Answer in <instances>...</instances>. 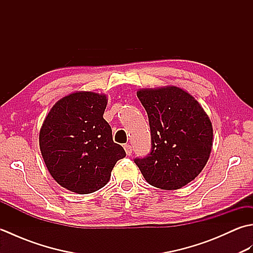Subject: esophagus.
I'll list each match as a JSON object with an SVG mask.
<instances>
[{
	"mask_svg": "<svg viewBox=\"0 0 253 253\" xmlns=\"http://www.w3.org/2000/svg\"><path fill=\"white\" fill-rule=\"evenodd\" d=\"M124 149H125V152L127 155H130L132 153V148L130 144H124Z\"/></svg>",
	"mask_w": 253,
	"mask_h": 253,
	"instance_id": "obj_1",
	"label": "esophagus"
}]
</instances>
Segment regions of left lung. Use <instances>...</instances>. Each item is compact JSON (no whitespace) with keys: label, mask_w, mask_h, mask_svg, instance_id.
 I'll use <instances>...</instances> for the list:
<instances>
[{"label":"left lung","mask_w":253,"mask_h":253,"mask_svg":"<svg viewBox=\"0 0 253 253\" xmlns=\"http://www.w3.org/2000/svg\"><path fill=\"white\" fill-rule=\"evenodd\" d=\"M147 111L151 152L135 163L150 185L164 190L186 186L201 173L213 144V127L200 103L176 85L140 89Z\"/></svg>","instance_id":"8db88e82"}]
</instances>
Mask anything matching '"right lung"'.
Wrapping results in <instances>:
<instances>
[{
	"label": "right lung",
	"instance_id": "1",
	"mask_svg": "<svg viewBox=\"0 0 253 253\" xmlns=\"http://www.w3.org/2000/svg\"><path fill=\"white\" fill-rule=\"evenodd\" d=\"M106 104L105 94L77 91L58 100L42 124V158L54 180L69 191L101 189L117 161L126 157L103 118Z\"/></svg>",
	"mask_w": 253,
	"mask_h": 253
}]
</instances>
